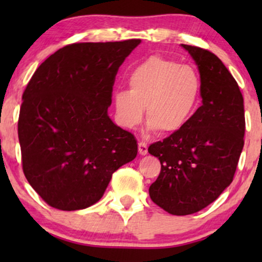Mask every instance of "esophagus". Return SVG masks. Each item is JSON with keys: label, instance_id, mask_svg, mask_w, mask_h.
Listing matches in <instances>:
<instances>
[{"label": "esophagus", "instance_id": "34e87169", "mask_svg": "<svg viewBox=\"0 0 262 262\" xmlns=\"http://www.w3.org/2000/svg\"><path fill=\"white\" fill-rule=\"evenodd\" d=\"M138 152L141 154L142 156H144L148 154V145H146V143H144V142L138 143Z\"/></svg>", "mask_w": 262, "mask_h": 262}]
</instances>
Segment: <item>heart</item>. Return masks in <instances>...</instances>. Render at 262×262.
Masks as SVG:
<instances>
[{
    "mask_svg": "<svg viewBox=\"0 0 262 262\" xmlns=\"http://www.w3.org/2000/svg\"><path fill=\"white\" fill-rule=\"evenodd\" d=\"M128 91L113 96L116 120L132 130L145 119L148 130L161 135L180 131L191 119L199 102L202 81L192 67L150 56L131 70Z\"/></svg>",
    "mask_w": 262,
    "mask_h": 262,
    "instance_id": "b5f03b06",
    "label": "heart"
}]
</instances>
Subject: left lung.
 <instances>
[{"label":"left lung","mask_w":262,"mask_h":262,"mask_svg":"<svg viewBox=\"0 0 262 262\" xmlns=\"http://www.w3.org/2000/svg\"><path fill=\"white\" fill-rule=\"evenodd\" d=\"M181 46L198 67L203 105L185 127L148 149L161 162L150 198L175 216L203 210L231 184L246 128L243 96L222 60L207 50Z\"/></svg>","instance_id":"obj_1"}]
</instances>
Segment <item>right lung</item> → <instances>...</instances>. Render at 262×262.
<instances>
[{
    "mask_svg": "<svg viewBox=\"0 0 262 262\" xmlns=\"http://www.w3.org/2000/svg\"><path fill=\"white\" fill-rule=\"evenodd\" d=\"M139 39L67 45L35 70L23 95L17 135L27 181L45 203L82 210L137 156L135 136L108 117L118 69Z\"/></svg>",
    "mask_w": 262,
    "mask_h": 262,
    "instance_id": "obj_1",
    "label": "right lung"
}]
</instances>
